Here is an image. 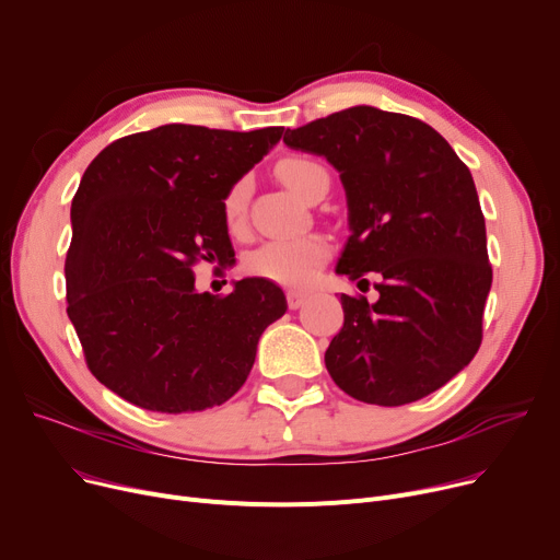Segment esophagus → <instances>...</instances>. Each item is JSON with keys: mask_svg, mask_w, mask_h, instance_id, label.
I'll use <instances>...</instances> for the list:
<instances>
[{"mask_svg": "<svg viewBox=\"0 0 560 560\" xmlns=\"http://www.w3.org/2000/svg\"><path fill=\"white\" fill-rule=\"evenodd\" d=\"M285 300H288V306H290L292 311H298V308H302V306L306 304V300H308V292H302V290H288V292H285Z\"/></svg>", "mask_w": 560, "mask_h": 560, "instance_id": "34e87169", "label": "esophagus"}]
</instances>
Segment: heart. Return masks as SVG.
Masks as SVG:
<instances>
[{"mask_svg": "<svg viewBox=\"0 0 560 560\" xmlns=\"http://www.w3.org/2000/svg\"><path fill=\"white\" fill-rule=\"evenodd\" d=\"M277 176L302 199L311 201L319 190L329 188L327 167L306 159V156H288L279 161ZM249 179H238L229 186L222 197V218L231 233L243 231L247 222V203H249ZM331 256V245L319 233H304L295 238H275L262 243L247 256V270L254 277L268 279L281 285L302 288L308 285L317 272L325 268Z\"/></svg>", "mask_w": 560, "mask_h": 560, "instance_id": "heart-1", "label": "heart"}]
</instances>
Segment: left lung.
<instances>
[{
  "instance_id": "8db88e82",
  "label": "left lung",
  "mask_w": 560,
  "mask_h": 560,
  "mask_svg": "<svg viewBox=\"0 0 560 560\" xmlns=\"http://www.w3.org/2000/svg\"><path fill=\"white\" fill-rule=\"evenodd\" d=\"M283 142L340 172L351 235L336 272L368 285L376 277L374 304L340 298L345 322L325 354L336 386L376 406L445 386L481 347L492 283L467 165L427 122L374 106L288 129Z\"/></svg>"
}]
</instances>
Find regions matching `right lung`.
<instances>
[{"mask_svg":"<svg viewBox=\"0 0 560 560\" xmlns=\"http://www.w3.org/2000/svg\"><path fill=\"white\" fill-rule=\"evenodd\" d=\"M283 127L165 125L113 140L83 172L66 256L68 315L88 370L159 413H195L243 388L265 327L285 313L279 285L243 279L195 290L201 260L235 252L222 197Z\"/></svg>","mask_w":560,"mask_h":560,"instance_id":"1","label":"right lung"}]
</instances>
